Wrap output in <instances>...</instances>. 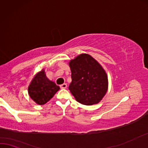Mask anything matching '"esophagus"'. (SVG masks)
Wrapping results in <instances>:
<instances>
[{
    "label": "esophagus",
    "mask_w": 148,
    "mask_h": 148,
    "mask_svg": "<svg viewBox=\"0 0 148 148\" xmlns=\"http://www.w3.org/2000/svg\"><path fill=\"white\" fill-rule=\"evenodd\" d=\"M61 88H67V84L66 83H64L60 85Z\"/></svg>",
    "instance_id": "obj_1"
}]
</instances>
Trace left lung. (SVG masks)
I'll use <instances>...</instances> for the list:
<instances>
[{
  "instance_id": "left-lung-1",
  "label": "left lung",
  "mask_w": 148,
  "mask_h": 148,
  "mask_svg": "<svg viewBox=\"0 0 148 148\" xmlns=\"http://www.w3.org/2000/svg\"><path fill=\"white\" fill-rule=\"evenodd\" d=\"M72 82L69 90L86 106L99 103L108 89V78L101 65L91 56L81 53L69 62Z\"/></svg>"
}]
</instances>
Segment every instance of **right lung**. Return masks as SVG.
I'll return each mask as SVG.
<instances>
[{
    "label": "right lung",
    "mask_w": 148,
    "mask_h": 148,
    "mask_svg": "<svg viewBox=\"0 0 148 148\" xmlns=\"http://www.w3.org/2000/svg\"><path fill=\"white\" fill-rule=\"evenodd\" d=\"M60 87L47 78L44 68L37 72L29 83L27 92L29 97L38 105L47 103Z\"/></svg>",
    "instance_id": "obj_1"
}]
</instances>
